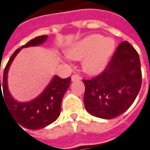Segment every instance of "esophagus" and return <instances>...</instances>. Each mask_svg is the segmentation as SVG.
<instances>
[{
    "instance_id": "esophagus-1",
    "label": "esophagus",
    "mask_w": 150,
    "mask_h": 150,
    "mask_svg": "<svg viewBox=\"0 0 150 150\" xmlns=\"http://www.w3.org/2000/svg\"><path fill=\"white\" fill-rule=\"evenodd\" d=\"M71 79H72V81H79V80H81V77L79 75H77V74H73L71 77Z\"/></svg>"
}]
</instances>
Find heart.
Masks as SVG:
<instances>
[{"mask_svg":"<svg viewBox=\"0 0 150 150\" xmlns=\"http://www.w3.org/2000/svg\"><path fill=\"white\" fill-rule=\"evenodd\" d=\"M115 48L112 38H104L100 34H91L74 42L67 49L68 57L82 59L86 73L97 74L103 71Z\"/></svg>","mask_w":150,"mask_h":150,"instance_id":"heart-1","label":"heart"}]
</instances>
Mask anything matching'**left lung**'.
Returning <instances> with one entry per match:
<instances>
[{"label": "left lung", "mask_w": 150, "mask_h": 150, "mask_svg": "<svg viewBox=\"0 0 150 150\" xmlns=\"http://www.w3.org/2000/svg\"><path fill=\"white\" fill-rule=\"evenodd\" d=\"M85 85L84 104L93 116L111 119L127 111L142 83L139 54L129 42L118 45L105 69Z\"/></svg>", "instance_id": "1"}]
</instances>
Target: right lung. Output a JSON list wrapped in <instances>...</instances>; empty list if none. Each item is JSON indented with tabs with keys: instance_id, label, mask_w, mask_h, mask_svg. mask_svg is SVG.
<instances>
[{
	"instance_id": "obj_1",
	"label": "right lung",
	"mask_w": 150,
	"mask_h": 150,
	"mask_svg": "<svg viewBox=\"0 0 150 150\" xmlns=\"http://www.w3.org/2000/svg\"><path fill=\"white\" fill-rule=\"evenodd\" d=\"M46 39V35L37 37L24 45H22L21 48L16 50L9 59L3 73V95L1 89V100H4L10 114L13 116L12 117L17 121L19 127L22 126L30 130L44 128L59 117L61 110L62 100L70 85L71 77L63 79L56 75L54 76L49 85L39 96L33 100L22 103L15 100L10 95L7 85V74L10 64L22 48L42 45Z\"/></svg>"
}]
</instances>
